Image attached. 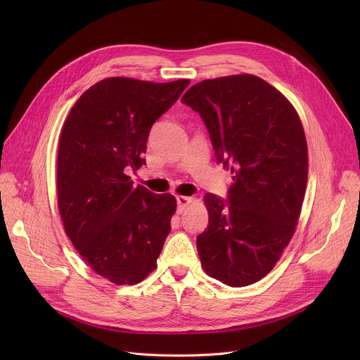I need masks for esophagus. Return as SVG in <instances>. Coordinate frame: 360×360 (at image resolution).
I'll return each mask as SVG.
<instances>
[{
  "instance_id": "obj_1",
  "label": "esophagus",
  "mask_w": 360,
  "mask_h": 360,
  "mask_svg": "<svg viewBox=\"0 0 360 360\" xmlns=\"http://www.w3.org/2000/svg\"><path fill=\"white\" fill-rule=\"evenodd\" d=\"M193 201L191 197H185V195H176V204H178V213H182L185 207Z\"/></svg>"
}]
</instances>
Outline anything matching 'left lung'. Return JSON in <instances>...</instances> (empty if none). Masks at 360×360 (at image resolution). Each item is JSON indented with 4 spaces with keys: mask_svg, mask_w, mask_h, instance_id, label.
<instances>
[{
    "mask_svg": "<svg viewBox=\"0 0 360 360\" xmlns=\"http://www.w3.org/2000/svg\"><path fill=\"white\" fill-rule=\"evenodd\" d=\"M231 169L228 197L204 195L209 226L197 238L204 271L231 288L267 276L295 233L308 179V147L295 108L251 74L204 80L182 96Z\"/></svg>",
    "mask_w": 360,
    "mask_h": 360,
    "instance_id": "left-lung-1",
    "label": "left lung"
}]
</instances>
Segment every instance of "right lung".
<instances>
[{
    "label": "right lung",
    "instance_id": "right-lung-1",
    "mask_svg": "<svg viewBox=\"0 0 360 360\" xmlns=\"http://www.w3.org/2000/svg\"><path fill=\"white\" fill-rule=\"evenodd\" d=\"M190 80L105 79L75 102L61 129L56 191L65 233L87 266L115 285L156 269L176 200L132 185L148 132Z\"/></svg>",
    "mask_w": 360,
    "mask_h": 360
}]
</instances>
